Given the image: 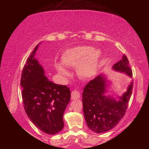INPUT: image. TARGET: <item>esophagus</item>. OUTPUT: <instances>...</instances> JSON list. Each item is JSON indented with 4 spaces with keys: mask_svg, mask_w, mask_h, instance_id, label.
<instances>
[{
    "mask_svg": "<svg viewBox=\"0 0 149 149\" xmlns=\"http://www.w3.org/2000/svg\"><path fill=\"white\" fill-rule=\"evenodd\" d=\"M71 96H72V100H76L79 99L80 97V93H79V91H77L76 90L73 91L71 93Z\"/></svg>",
    "mask_w": 149,
    "mask_h": 149,
    "instance_id": "esophagus-1",
    "label": "esophagus"
}]
</instances>
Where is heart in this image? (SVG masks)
I'll list each match as a JSON object with an SVG mask.
<instances>
[{
	"label": "heart",
	"instance_id": "obj_1",
	"mask_svg": "<svg viewBox=\"0 0 149 149\" xmlns=\"http://www.w3.org/2000/svg\"><path fill=\"white\" fill-rule=\"evenodd\" d=\"M101 52L94 50L91 46H78L65 51L61 56L62 64L66 67L77 68V73L85 79L94 76L99 68ZM56 68L63 76H68L70 72L60 64H56Z\"/></svg>",
	"mask_w": 149,
	"mask_h": 149
}]
</instances>
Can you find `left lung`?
Returning a JSON list of instances; mask_svg holds the SVG:
<instances>
[{
	"label": "left lung",
	"mask_w": 149,
	"mask_h": 149,
	"mask_svg": "<svg viewBox=\"0 0 149 149\" xmlns=\"http://www.w3.org/2000/svg\"><path fill=\"white\" fill-rule=\"evenodd\" d=\"M112 68L132 77L129 60L125 55L122 60L114 64ZM107 83L104 75H99L85 85L82 93L85 121L89 129L97 133L112 130L122 120L132 93L133 81L130 83L127 91L122 96L118 97V99L106 95L108 92Z\"/></svg>",
	"instance_id": "left-lung-1"
}]
</instances>
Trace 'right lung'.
<instances>
[{"instance_id":"1","label":"right lung","mask_w":149,"mask_h":149,"mask_svg":"<svg viewBox=\"0 0 149 149\" xmlns=\"http://www.w3.org/2000/svg\"><path fill=\"white\" fill-rule=\"evenodd\" d=\"M39 45L27 59L20 85L22 100L27 116L39 129L49 135L56 134L64 127L63 114L71 97L66 85L54 84L35 58Z\"/></svg>"}]
</instances>
